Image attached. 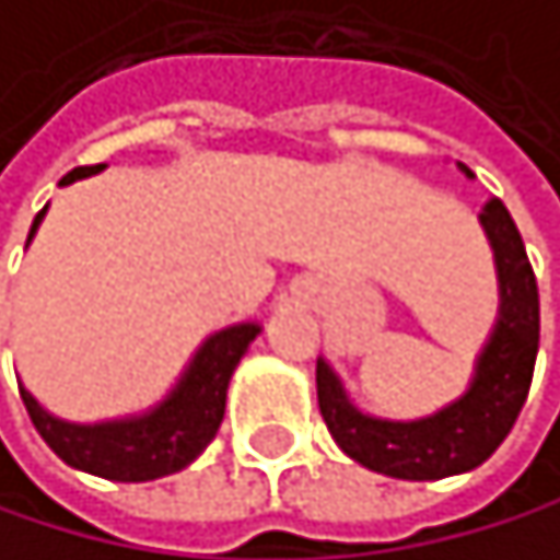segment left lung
Here are the masks:
<instances>
[{
	"label": "left lung",
	"mask_w": 560,
	"mask_h": 560,
	"mask_svg": "<svg viewBox=\"0 0 560 560\" xmlns=\"http://www.w3.org/2000/svg\"><path fill=\"white\" fill-rule=\"evenodd\" d=\"M458 171L472 177L462 163ZM479 225L489 238L492 266H497L500 307L462 397L434 413L393 421V417L362 410L349 397L335 365L325 355L317 359V407H322L325 424L338 448L370 472L413 482L472 472L500 448L524 410L540 341L537 280L524 238L500 198L482 205Z\"/></svg>",
	"instance_id": "obj_1"
}]
</instances>
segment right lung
Listing matches in <instances>:
<instances>
[{
    "label": "right lung",
    "mask_w": 560,
    "mask_h": 560,
    "mask_svg": "<svg viewBox=\"0 0 560 560\" xmlns=\"http://www.w3.org/2000/svg\"><path fill=\"white\" fill-rule=\"evenodd\" d=\"M98 171L102 167H78L60 184L84 180ZM44 214L47 208L33 219L26 246L33 243ZM259 331H262L259 322H238L208 335L184 365L177 383L153 407L139 413L81 424L50 413L26 386H20V397L26 404L33 428L50 444V452L71 468H81L88 476H102L112 482L163 479L187 468L208 448L211 438L219 434L225 417L229 380Z\"/></svg>",
    "instance_id": "1"
}]
</instances>
